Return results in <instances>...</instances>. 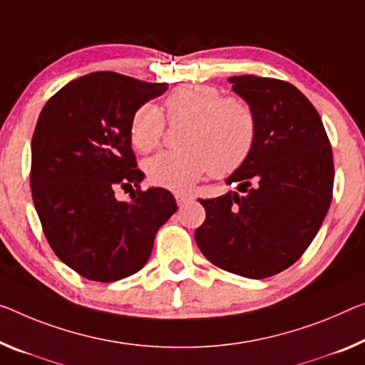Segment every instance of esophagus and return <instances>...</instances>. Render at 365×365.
I'll return each mask as SVG.
<instances>
[{"label": "esophagus", "mask_w": 365, "mask_h": 365, "mask_svg": "<svg viewBox=\"0 0 365 365\" xmlns=\"http://www.w3.org/2000/svg\"><path fill=\"white\" fill-rule=\"evenodd\" d=\"M175 197H176L178 205H182L184 202H186V200H189V199H190V195H189V194H184V192H176Z\"/></svg>", "instance_id": "obj_1"}]
</instances>
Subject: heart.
Listing matches in <instances>:
<instances>
[{
    "label": "heart",
    "instance_id": "1",
    "mask_svg": "<svg viewBox=\"0 0 365 365\" xmlns=\"http://www.w3.org/2000/svg\"><path fill=\"white\" fill-rule=\"evenodd\" d=\"M168 120L187 122L182 150L161 151L145 161L143 170L155 186L184 192L205 175L227 178L250 158L257 137V117L241 98H223L214 86H179L165 101ZM165 117L147 103L130 120V143L148 153L161 142Z\"/></svg>",
    "mask_w": 365,
    "mask_h": 365
}]
</instances>
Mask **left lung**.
I'll use <instances>...</instances> for the list:
<instances>
[{
	"label": "left lung",
	"mask_w": 365,
	"mask_h": 365,
	"mask_svg": "<svg viewBox=\"0 0 365 365\" xmlns=\"http://www.w3.org/2000/svg\"><path fill=\"white\" fill-rule=\"evenodd\" d=\"M228 81L253 108L257 137L225 181L237 190L199 199L205 222L194 237L212 264L264 279L292 266L317 237L333 197L331 145L317 109L294 85L255 75Z\"/></svg>",
	"instance_id": "8db88e82"
}]
</instances>
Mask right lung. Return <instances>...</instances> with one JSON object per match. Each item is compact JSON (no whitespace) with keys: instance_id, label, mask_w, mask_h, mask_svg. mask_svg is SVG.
Masks as SVG:
<instances>
[{"instance_id":"right-lung-1","label":"right lung","mask_w":365,"mask_h":365,"mask_svg":"<svg viewBox=\"0 0 365 365\" xmlns=\"http://www.w3.org/2000/svg\"><path fill=\"white\" fill-rule=\"evenodd\" d=\"M166 83L114 71L70 81L47 101L32 137L31 189L48 245L80 276L114 282L140 271L155 235L178 210L170 190H140L130 143L135 110L158 98ZM138 187L117 201V187Z\"/></svg>"}]
</instances>
